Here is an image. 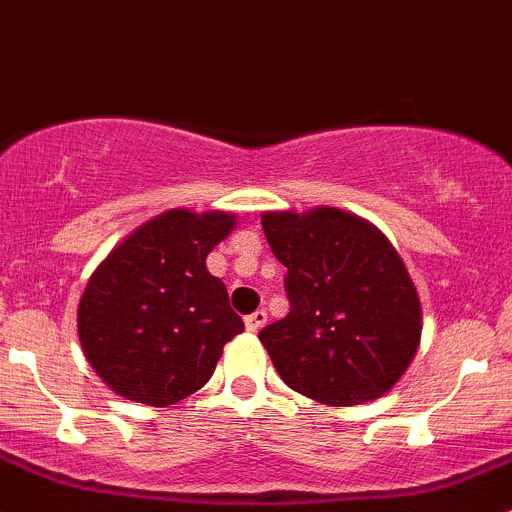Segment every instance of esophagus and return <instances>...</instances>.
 Here are the masks:
<instances>
[{
    "instance_id": "34e87169",
    "label": "esophagus",
    "mask_w": 512,
    "mask_h": 512,
    "mask_svg": "<svg viewBox=\"0 0 512 512\" xmlns=\"http://www.w3.org/2000/svg\"><path fill=\"white\" fill-rule=\"evenodd\" d=\"M265 322H267V312H265V309H257V312L247 314V317H245L247 332H260V329L265 327Z\"/></svg>"
}]
</instances>
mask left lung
<instances>
[{
	"label": "left lung",
	"instance_id": "left-lung-1",
	"mask_svg": "<svg viewBox=\"0 0 512 512\" xmlns=\"http://www.w3.org/2000/svg\"><path fill=\"white\" fill-rule=\"evenodd\" d=\"M287 267L285 319L260 332L289 389L356 406L394 389L421 344V299L389 237L347 210L262 213Z\"/></svg>",
	"mask_w": 512,
	"mask_h": 512
}]
</instances>
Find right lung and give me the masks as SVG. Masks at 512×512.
<instances>
[{
  "mask_svg": "<svg viewBox=\"0 0 512 512\" xmlns=\"http://www.w3.org/2000/svg\"><path fill=\"white\" fill-rule=\"evenodd\" d=\"M235 225L225 210H165L98 262L76 327L113 394L163 409L213 376L225 344L245 329L223 280L205 265Z\"/></svg>",
  "mask_w": 512,
  "mask_h": 512,
  "instance_id": "right-lung-1",
  "label": "right lung"
}]
</instances>
